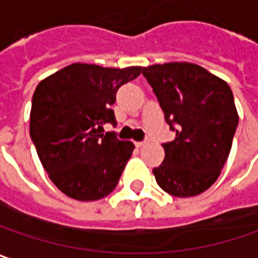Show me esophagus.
Returning a JSON list of instances; mask_svg holds the SVG:
<instances>
[{
	"mask_svg": "<svg viewBox=\"0 0 258 258\" xmlns=\"http://www.w3.org/2000/svg\"><path fill=\"white\" fill-rule=\"evenodd\" d=\"M144 144H147V140H143V142H136V146H137V147H143Z\"/></svg>",
	"mask_w": 258,
	"mask_h": 258,
	"instance_id": "34e87169",
	"label": "esophagus"
}]
</instances>
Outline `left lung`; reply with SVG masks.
<instances>
[{"label":"left lung","instance_id":"1","mask_svg":"<svg viewBox=\"0 0 258 258\" xmlns=\"http://www.w3.org/2000/svg\"><path fill=\"white\" fill-rule=\"evenodd\" d=\"M142 73L175 131V140L162 144L165 159L153 169L156 182L175 197L197 196L213 185L229 156L238 127L232 90L191 62L156 64Z\"/></svg>","mask_w":258,"mask_h":258}]
</instances>
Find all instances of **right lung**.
I'll return each instance as SVG.
<instances>
[{
	"mask_svg": "<svg viewBox=\"0 0 258 258\" xmlns=\"http://www.w3.org/2000/svg\"><path fill=\"white\" fill-rule=\"evenodd\" d=\"M142 67L105 69L71 64L38 84L30 111V139L51 181L80 202L112 192L134 144L119 140L114 109L116 92L137 79Z\"/></svg>",
	"mask_w": 258,
	"mask_h": 258,
	"instance_id": "obj_1",
	"label": "right lung"
}]
</instances>
